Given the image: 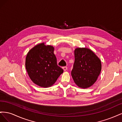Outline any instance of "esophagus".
Segmentation results:
<instances>
[{"label":"esophagus","instance_id":"esophagus-1","mask_svg":"<svg viewBox=\"0 0 122 122\" xmlns=\"http://www.w3.org/2000/svg\"><path fill=\"white\" fill-rule=\"evenodd\" d=\"M62 69H63V70H64V71H66V70H67L68 68H67V67H64L63 68H62Z\"/></svg>","mask_w":122,"mask_h":122}]
</instances>
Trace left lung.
<instances>
[{"mask_svg":"<svg viewBox=\"0 0 122 122\" xmlns=\"http://www.w3.org/2000/svg\"><path fill=\"white\" fill-rule=\"evenodd\" d=\"M75 61L71 72L74 81L79 87L86 88L96 81L101 71V62L93 51L86 48L74 51Z\"/></svg>","mask_w":122,"mask_h":122,"instance_id":"left-lung-1","label":"left lung"}]
</instances>
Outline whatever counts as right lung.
Here are the masks:
<instances>
[{
	"label": "right lung",
	"mask_w": 122,
	"mask_h": 122,
	"mask_svg": "<svg viewBox=\"0 0 122 122\" xmlns=\"http://www.w3.org/2000/svg\"><path fill=\"white\" fill-rule=\"evenodd\" d=\"M25 67L32 81L38 86L47 87L56 82L64 70L57 66L54 47L38 44L28 52Z\"/></svg>",
	"instance_id": "obj_1"
}]
</instances>
